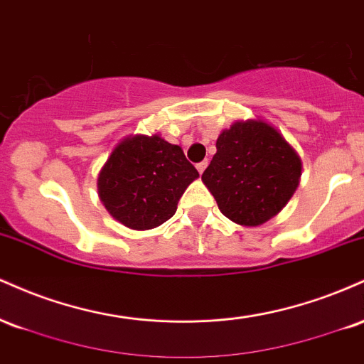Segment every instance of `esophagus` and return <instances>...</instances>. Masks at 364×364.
Returning a JSON list of instances; mask_svg holds the SVG:
<instances>
[{
	"label": "esophagus",
	"mask_w": 364,
	"mask_h": 364,
	"mask_svg": "<svg viewBox=\"0 0 364 364\" xmlns=\"http://www.w3.org/2000/svg\"><path fill=\"white\" fill-rule=\"evenodd\" d=\"M207 164H208V162H207V161H203V162H200V164H196V169H198V173H200V174H202V173H203V171H205V168H207Z\"/></svg>",
	"instance_id": "esophagus-1"
}]
</instances>
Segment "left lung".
Returning <instances> with one entry per match:
<instances>
[{"label":"left lung","instance_id":"8db88e82","mask_svg":"<svg viewBox=\"0 0 364 364\" xmlns=\"http://www.w3.org/2000/svg\"><path fill=\"white\" fill-rule=\"evenodd\" d=\"M202 181L219 210L245 228L265 224L286 207L301 178V157L263 119L236 121L217 139Z\"/></svg>","mask_w":364,"mask_h":364}]
</instances>
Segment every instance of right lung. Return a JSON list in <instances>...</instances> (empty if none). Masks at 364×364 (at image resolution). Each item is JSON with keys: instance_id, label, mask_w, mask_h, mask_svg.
Returning a JSON list of instances; mask_svg holds the SVG:
<instances>
[{"instance_id": "1", "label": "right lung", "mask_w": 364, "mask_h": 364, "mask_svg": "<svg viewBox=\"0 0 364 364\" xmlns=\"http://www.w3.org/2000/svg\"><path fill=\"white\" fill-rule=\"evenodd\" d=\"M198 178L183 149L161 135H129L99 171V198L118 223L147 231L174 215L185 190Z\"/></svg>"}]
</instances>
